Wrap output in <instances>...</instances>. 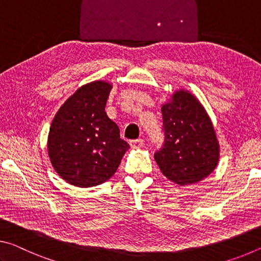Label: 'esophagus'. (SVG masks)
I'll list each match as a JSON object with an SVG mask.
<instances>
[{
  "instance_id": "34e87169",
  "label": "esophagus",
  "mask_w": 261,
  "mask_h": 261,
  "mask_svg": "<svg viewBox=\"0 0 261 261\" xmlns=\"http://www.w3.org/2000/svg\"><path fill=\"white\" fill-rule=\"evenodd\" d=\"M130 147L133 149H138L143 146V140L142 139H138V140H132L130 141Z\"/></svg>"
}]
</instances>
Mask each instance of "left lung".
I'll return each instance as SVG.
<instances>
[{
	"label": "left lung",
	"mask_w": 261,
	"mask_h": 261,
	"mask_svg": "<svg viewBox=\"0 0 261 261\" xmlns=\"http://www.w3.org/2000/svg\"><path fill=\"white\" fill-rule=\"evenodd\" d=\"M165 141L155 161L169 180L185 186L207 178L220 161L214 125L196 96L179 88L162 104Z\"/></svg>",
	"instance_id": "1"
}]
</instances>
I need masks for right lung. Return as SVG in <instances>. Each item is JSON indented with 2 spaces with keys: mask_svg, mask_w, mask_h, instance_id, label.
I'll use <instances>...</instances> for the list:
<instances>
[{
  "mask_svg": "<svg viewBox=\"0 0 261 261\" xmlns=\"http://www.w3.org/2000/svg\"><path fill=\"white\" fill-rule=\"evenodd\" d=\"M112 87L102 80L82 85L50 123L47 155L55 172L70 185L85 189L108 181L129 148L105 112Z\"/></svg>",
  "mask_w": 261,
  "mask_h": 261,
  "instance_id": "obj_1",
  "label": "right lung"
}]
</instances>
